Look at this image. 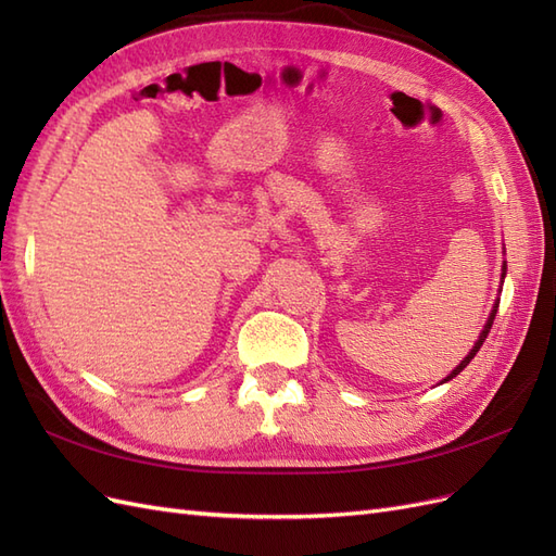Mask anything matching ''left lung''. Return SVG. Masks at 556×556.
I'll use <instances>...</instances> for the list:
<instances>
[{
    "label": "left lung",
    "mask_w": 556,
    "mask_h": 556,
    "mask_svg": "<svg viewBox=\"0 0 556 556\" xmlns=\"http://www.w3.org/2000/svg\"><path fill=\"white\" fill-rule=\"evenodd\" d=\"M503 276H506V264H503ZM496 308H498V301H496V304H494V311H492L490 319H486V325H484V329H482V333H480V339H478V343H476V345H473V350H470V352H468V355L464 357V362H462V364H459L457 368H454V371H452V374H450V376L445 378V382H447V380H452L454 376H459V374L464 371V368H466V366L470 364V359H473V357L478 355V350H480V345L484 343V339H486V333H490V329H492V325H494V315H496Z\"/></svg>",
    "instance_id": "8db88e82"
}]
</instances>
